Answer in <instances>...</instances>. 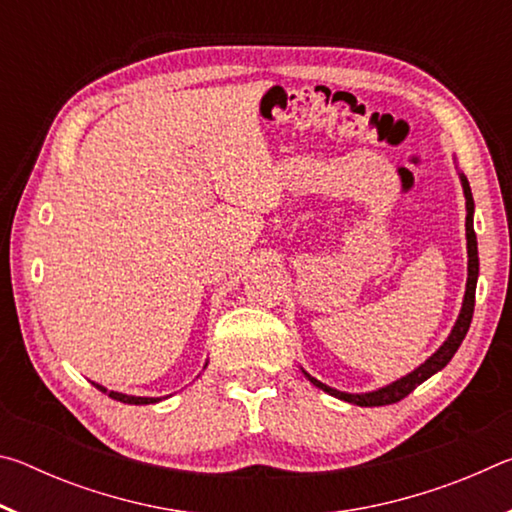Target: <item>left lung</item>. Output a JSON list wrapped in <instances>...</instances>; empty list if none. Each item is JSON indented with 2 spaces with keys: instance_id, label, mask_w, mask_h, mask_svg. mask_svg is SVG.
<instances>
[{
  "instance_id": "left-lung-1",
  "label": "left lung",
  "mask_w": 512,
  "mask_h": 512,
  "mask_svg": "<svg viewBox=\"0 0 512 512\" xmlns=\"http://www.w3.org/2000/svg\"><path fill=\"white\" fill-rule=\"evenodd\" d=\"M461 176V185H463V194H465V237H467V284H465V298H463V307H461V314H458L456 323L452 327V332H449L447 341L440 345V348L431 354V357L422 363V366L415 368L409 375L400 377L393 384L388 386H381L377 391H370V393H343V391H336V388H329L323 381H318L305 372V377L314 384L320 391H325L329 395L339 397L343 402H350V404H357V406H386V404H395L404 400L406 395L413 393L415 388H418L422 381H427L431 375H436L438 370H443L452 357L456 354V350L461 348V343L465 339L467 329H470L472 323V314H474V293H476V277H479V250H476V235H474V198H472V189L470 183H467V178L463 173H458Z\"/></svg>"
}]
</instances>
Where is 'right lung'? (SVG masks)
I'll use <instances>...</instances> for the list:
<instances>
[{
    "label": "right lung",
    "instance_id": "1",
    "mask_svg": "<svg viewBox=\"0 0 512 512\" xmlns=\"http://www.w3.org/2000/svg\"><path fill=\"white\" fill-rule=\"evenodd\" d=\"M92 384H94V381H92ZM94 386H97L101 393H108V397H112V400L124 402V404H155V402H160V397H135V395H126V393L108 391V388H103L101 384H94Z\"/></svg>",
    "mask_w": 512,
    "mask_h": 512
}]
</instances>
